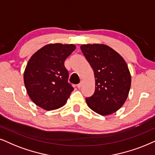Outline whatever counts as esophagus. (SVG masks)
I'll list each match as a JSON object with an SVG mask.
<instances>
[{"instance_id":"34e87169","label":"esophagus","mask_w":155,"mask_h":155,"mask_svg":"<svg viewBox=\"0 0 155 155\" xmlns=\"http://www.w3.org/2000/svg\"><path fill=\"white\" fill-rule=\"evenodd\" d=\"M81 86H82V82L79 83V84H77V88H78V89H80V88L81 87Z\"/></svg>"}]
</instances>
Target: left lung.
<instances>
[{
	"mask_svg": "<svg viewBox=\"0 0 155 155\" xmlns=\"http://www.w3.org/2000/svg\"><path fill=\"white\" fill-rule=\"evenodd\" d=\"M81 49L95 77V91L86 98L87 105L102 116L116 112L127 100L131 87L132 79L126 61L105 44H84Z\"/></svg>",
	"mask_w": 155,
	"mask_h": 155,
	"instance_id": "8db88e82",
	"label": "left lung"
}]
</instances>
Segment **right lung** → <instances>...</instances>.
<instances>
[{"label": "right lung", "instance_id": "obj_1", "mask_svg": "<svg viewBox=\"0 0 155 155\" xmlns=\"http://www.w3.org/2000/svg\"><path fill=\"white\" fill-rule=\"evenodd\" d=\"M75 48L74 44H49L31 56L23 80L35 104L47 111L65 105L74 88L68 83V72L64 61Z\"/></svg>", "mask_w": 155, "mask_h": 155}]
</instances>
